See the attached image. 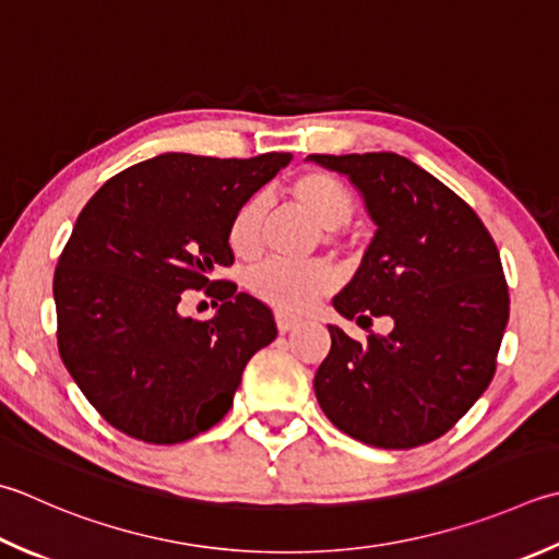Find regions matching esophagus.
<instances>
[{"label": "esophagus", "instance_id": "1", "mask_svg": "<svg viewBox=\"0 0 559 559\" xmlns=\"http://www.w3.org/2000/svg\"><path fill=\"white\" fill-rule=\"evenodd\" d=\"M276 324H278V332H283V334H286V332H290L293 330V326H298L300 324V320H298V317H293V314H288V312H276Z\"/></svg>", "mask_w": 559, "mask_h": 559}]
</instances>
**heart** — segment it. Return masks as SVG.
<instances>
[{"mask_svg": "<svg viewBox=\"0 0 559 559\" xmlns=\"http://www.w3.org/2000/svg\"><path fill=\"white\" fill-rule=\"evenodd\" d=\"M290 199L324 229V245L336 251L352 247L344 237V225L356 211L354 193L336 177L320 169L302 171L290 181ZM266 205L261 199H247L237 207L227 227V242L239 259H254L264 247ZM249 290L281 312H302L322 300L336 286V271L322 259L288 264L269 259L247 276Z\"/></svg>", "mask_w": 559, "mask_h": 559, "instance_id": "1", "label": "heart"}]
</instances>
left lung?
Returning a JSON list of instances; mask_svg holds the SVG:
<instances>
[{
    "label": "left lung",
    "mask_w": 559,
    "mask_h": 559,
    "mask_svg": "<svg viewBox=\"0 0 559 559\" xmlns=\"http://www.w3.org/2000/svg\"><path fill=\"white\" fill-rule=\"evenodd\" d=\"M364 193L378 225L334 308L358 324L392 317L388 336L356 342L330 326L314 395L338 431L404 451L453 429L495 378L509 286L489 229L461 195L395 152L310 155Z\"/></svg>",
    "instance_id": "left-lung-1"
}]
</instances>
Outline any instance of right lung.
Instances as JSON below:
<instances>
[{
    "instance_id": "add662e5",
    "label": "right lung",
    "mask_w": 559,
    "mask_h": 559,
    "mask_svg": "<svg viewBox=\"0 0 559 559\" xmlns=\"http://www.w3.org/2000/svg\"><path fill=\"white\" fill-rule=\"evenodd\" d=\"M288 152L221 159L167 152L123 169L76 217L55 269L58 348L92 407L130 439L189 441L233 407L242 370L278 330L237 283L227 227ZM183 289L222 302L213 321L181 318Z\"/></svg>"
}]
</instances>
